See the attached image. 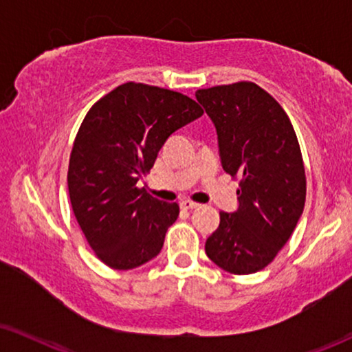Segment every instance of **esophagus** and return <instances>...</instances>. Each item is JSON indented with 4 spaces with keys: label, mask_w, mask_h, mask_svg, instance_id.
Returning <instances> with one entry per match:
<instances>
[{
    "label": "esophagus",
    "mask_w": 352,
    "mask_h": 352,
    "mask_svg": "<svg viewBox=\"0 0 352 352\" xmlns=\"http://www.w3.org/2000/svg\"><path fill=\"white\" fill-rule=\"evenodd\" d=\"M179 205H181V208H182V210H195V208H199V206H200L199 204H195V201L187 200V199H186V200H182Z\"/></svg>",
    "instance_id": "esophagus-1"
}]
</instances>
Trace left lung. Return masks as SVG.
Listing matches in <instances>:
<instances>
[{"label":"left lung","instance_id":"8db88e82","mask_svg":"<svg viewBox=\"0 0 352 352\" xmlns=\"http://www.w3.org/2000/svg\"><path fill=\"white\" fill-rule=\"evenodd\" d=\"M195 98L216 128L223 170L242 177L237 210L219 213L206 256L230 274L258 272L288 242L305 208L295 129L277 100L250 81L199 89Z\"/></svg>","mask_w":352,"mask_h":352}]
</instances>
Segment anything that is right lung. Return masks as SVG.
I'll use <instances>...</instances> for the list:
<instances>
[{
    "instance_id": "1",
    "label": "right lung",
    "mask_w": 352,
    "mask_h": 352,
    "mask_svg": "<svg viewBox=\"0 0 352 352\" xmlns=\"http://www.w3.org/2000/svg\"><path fill=\"white\" fill-rule=\"evenodd\" d=\"M201 115L187 96L141 83L118 86L86 113L67 182L75 218L107 266L128 271L160 253L179 206L138 189V182L168 138Z\"/></svg>"
}]
</instances>
